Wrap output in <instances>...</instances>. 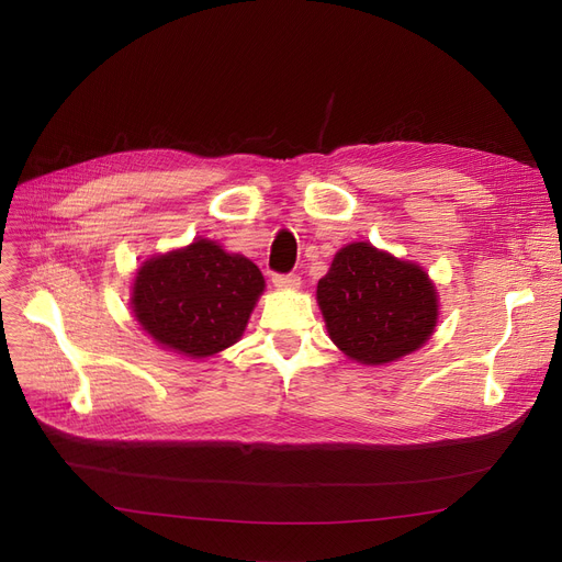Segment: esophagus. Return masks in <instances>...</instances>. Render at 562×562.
<instances>
[{
  "label": "esophagus",
  "instance_id": "1",
  "mask_svg": "<svg viewBox=\"0 0 562 562\" xmlns=\"http://www.w3.org/2000/svg\"><path fill=\"white\" fill-rule=\"evenodd\" d=\"M273 284L280 289H296L301 284V276L296 273H273Z\"/></svg>",
  "mask_w": 562,
  "mask_h": 562
}]
</instances>
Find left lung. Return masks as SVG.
<instances>
[{
  "label": "left lung",
  "instance_id": "8db88e82",
  "mask_svg": "<svg viewBox=\"0 0 562 562\" xmlns=\"http://www.w3.org/2000/svg\"><path fill=\"white\" fill-rule=\"evenodd\" d=\"M417 263L398 261L369 244L341 248L316 301L330 339L362 364H385L417 350L432 335L437 296Z\"/></svg>",
  "mask_w": 562,
  "mask_h": 562
}]
</instances>
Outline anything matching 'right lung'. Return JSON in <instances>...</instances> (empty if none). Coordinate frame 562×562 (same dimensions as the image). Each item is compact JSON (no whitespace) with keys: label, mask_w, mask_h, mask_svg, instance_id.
Here are the masks:
<instances>
[{"label":"right lung","mask_w":562,"mask_h":562,"mask_svg":"<svg viewBox=\"0 0 562 562\" xmlns=\"http://www.w3.org/2000/svg\"><path fill=\"white\" fill-rule=\"evenodd\" d=\"M261 291L263 278L250 259L200 239L145 261L132 305L155 341L189 358H206L244 335Z\"/></svg>","instance_id":"right-lung-1"}]
</instances>
